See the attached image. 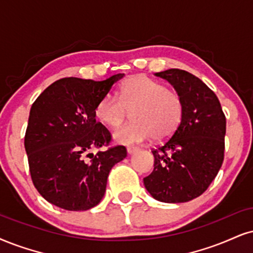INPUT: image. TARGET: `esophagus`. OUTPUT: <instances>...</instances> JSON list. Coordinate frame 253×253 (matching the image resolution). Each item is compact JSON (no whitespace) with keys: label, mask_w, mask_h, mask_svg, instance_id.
Segmentation results:
<instances>
[{"label":"esophagus","mask_w":253,"mask_h":253,"mask_svg":"<svg viewBox=\"0 0 253 253\" xmlns=\"http://www.w3.org/2000/svg\"><path fill=\"white\" fill-rule=\"evenodd\" d=\"M126 151L129 155H132V154H135V152L138 151V148H137V146H127Z\"/></svg>","instance_id":"34e87169"}]
</instances>
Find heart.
<instances>
[{
    "label": "heart",
    "instance_id": "obj_1",
    "mask_svg": "<svg viewBox=\"0 0 253 253\" xmlns=\"http://www.w3.org/2000/svg\"><path fill=\"white\" fill-rule=\"evenodd\" d=\"M104 96L97 103L95 116L109 127H117L132 111L131 123L118 127L114 138L121 144H136L168 139L176 132L184 116V102L177 92L161 82L136 75L121 85L117 93Z\"/></svg>",
    "mask_w": 253,
    "mask_h": 253
}]
</instances>
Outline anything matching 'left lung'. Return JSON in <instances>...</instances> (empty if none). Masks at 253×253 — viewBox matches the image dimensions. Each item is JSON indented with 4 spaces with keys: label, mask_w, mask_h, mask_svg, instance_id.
Instances as JSON below:
<instances>
[{
    "label": "left lung",
    "mask_w": 253,
    "mask_h": 253,
    "mask_svg": "<svg viewBox=\"0 0 253 253\" xmlns=\"http://www.w3.org/2000/svg\"><path fill=\"white\" fill-rule=\"evenodd\" d=\"M155 75L167 80L182 97L184 116L171 138L152 149L154 171L143 180L157 201L189 202L209 188L222 167L225 115L216 93L195 75L180 69Z\"/></svg>",
    "instance_id": "left-lung-1"
}]
</instances>
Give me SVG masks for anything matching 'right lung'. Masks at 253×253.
<instances>
[{"label":"right lung","mask_w":253,"mask_h":253,"mask_svg":"<svg viewBox=\"0 0 253 253\" xmlns=\"http://www.w3.org/2000/svg\"><path fill=\"white\" fill-rule=\"evenodd\" d=\"M123 76L99 82L65 77L31 105L24 137L31 179L40 195L56 207L69 211L96 207L111 168L126 157L123 145L90 154L111 141L107 127L96 122L95 109Z\"/></svg>","instance_id":"right-lung-1"}]
</instances>
